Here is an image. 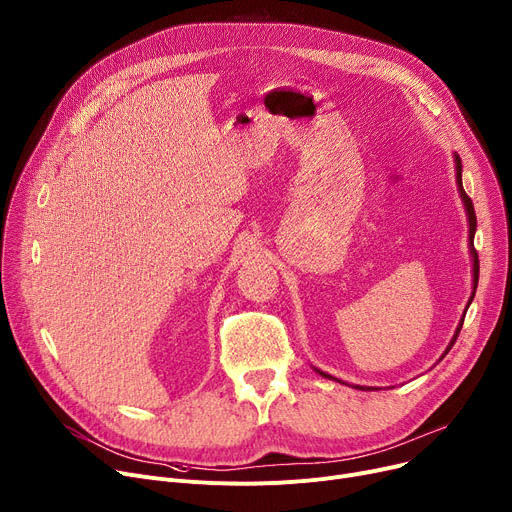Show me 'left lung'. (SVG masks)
Returning <instances> with one entry per match:
<instances>
[{
    "label": "left lung",
    "mask_w": 512,
    "mask_h": 512,
    "mask_svg": "<svg viewBox=\"0 0 512 512\" xmlns=\"http://www.w3.org/2000/svg\"><path fill=\"white\" fill-rule=\"evenodd\" d=\"M455 164H457V185H459V193H461V199H463V203H465V210H467V218H469V247H471V257H473V294H475V288H478V280H480V259H478V251H475V247H473V236H475V228H478V218H475V210H473V201H471V197L465 193V189H463V181H461V158H459V154H455ZM473 294H471V300H473ZM469 300V302H471ZM461 325H463V321L459 323V327H457V333H455V337H453V342H451V346H449V350L453 348V344L457 342V335H459V331H461ZM447 350V352H449ZM445 352V354H447ZM321 372V370H319ZM323 377H327V379H333V377H329V374H325V372H321ZM358 389H362L364 391V387H358Z\"/></svg>",
    "instance_id": "8db88e82"
}]
</instances>
